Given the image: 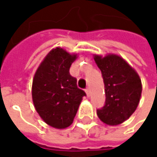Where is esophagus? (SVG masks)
Returning a JSON list of instances; mask_svg holds the SVG:
<instances>
[{
    "label": "esophagus",
    "mask_w": 157,
    "mask_h": 157,
    "mask_svg": "<svg viewBox=\"0 0 157 157\" xmlns=\"http://www.w3.org/2000/svg\"><path fill=\"white\" fill-rule=\"evenodd\" d=\"M85 91H86V94H87V96H88V97H89V96H90V89H89V88H87Z\"/></svg>",
    "instance_id": "obj_1"
}]
</instances>
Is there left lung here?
I'll return each mask as SVG.
<instances>
[{"mask_svg": "<svg viewBox=\"0 0 157 157\" xmlns=\"http://www.w3.org/2000/svg\"><path fill=\"white\" fill-rule=\"evenodd\" d=\"M93 57L101 70L106 93L105 106L97 110V115L108 126L120 125L131 117L139 104L142 93L140 77L117 54Z\"/></svg>", "mask_w": 157, "mask_h": 157, "instance_id": "1", "label": "left lung"}]
</instances>
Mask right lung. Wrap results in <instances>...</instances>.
<instances>
[{
  "mask_svg": "<svg viewBox=\"0 0 157 157\" xmlns=\"http://www.w3.org/2000/svg\"><path fill=\"white\" fill-rule=\"evenodd\" d=\"M78 54L57 47L43 59L36 70L31 95L34 108L41 119L57 129L69 127L86 93L77 86L69 68Z\"/></svg>",
  "mask_w": 157,
  "mask_h": 157,
  "instance_id": "right-lung-1",
  "label": "right lung"
}]
</instances>
